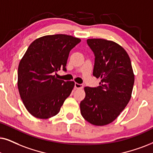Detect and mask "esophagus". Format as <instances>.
I'll use <instances>...</instances> for the list:
<instances>
[{
	"mask_svg": "<svg viewBox=\"0 0 153 153\" xmlns=\"http://www.w3.org/2000/svg\"><path fill=\"white\" fill-rule=\"evenodd\" d=\"M75 88L76 89H82L83 88L82 84H79V83H75Z\"/></svg>",
	"mask_w": 153,
	"mask_h": 153,
	"instance_id": "34e87169",
	"label": "esophagus"
}]
</instances>
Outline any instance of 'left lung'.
I'll return each mask as SVG.
<instances>
[{"label":"left lung","instance_id":"obj_1","mask_svg":"<svg viewBox=\"0 0 153 153\" xmlns=\"http://www.w3.org/2000/svg\"><path fill=\"white\" fill-rule=\"evenodd\" d=\"M88 45L94 54L93 75L101 78L97 88L85 87V97L80 104L86 121L104 126L119 117L130 101L134 74L130 58L123 47L103 39H89Z\"/></svg>","mask_w":153,"mask_h":153}]
</instances>
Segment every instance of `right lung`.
<instances>
[{"label": "right lung", "mask_w": 153, "mask_h": 153, "mask_svg": "<svg viewBox=\"0 0 153 153\" xmlns=\"http://www.w3.org/2000/svg\"><path fill=\"white\" fill-rule=\"evenodd\" d=\"M80 42L65 34L47 35L34 40L25 52L19 63L17 87L25 107L34 117L56 115L71 94L75 82L53 74L61 68L66 71L69 53Z\"/></svg>", "instance_id": "right-lung-1"}]
</instances>
